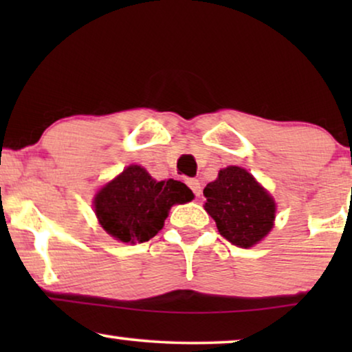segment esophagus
Here are the masks:
<instances>
[{
  "instance_id": "1",
  "label": "esophagus",
  "mask_w": 352,
  "mask_h": 352,
  "mask_svg": "<svg viewBox=\"0 0 352 352\" xmlns=\"http://www.w3.org/2000/svg\"><path fill=\"white\" fill-rule=\"evenodd\" d=\"M187 186L190 187V190L194 192V195H197V197L200 195L201 187H200V182H199V179H187Z\"/></svg>"
}]
</instances>
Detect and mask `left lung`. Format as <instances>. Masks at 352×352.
<instances>
[{
  "instance_id": "1",
  "label": "left lung",
  "mask_w": 352,
  "mask_h": 352,
  "mask_svg": "<svg viewBox=\"0 0 352 352\" xmlns=\"http://www.w3.org/2000/svg\"><path fill=\"white\" fill-rule=\"evenodd\" d=\"M204 195L205 210L232 245L253 247L272 229L276 204L243 168L221 170L218 179L206 184Z\"/></svg>"
}]
</instances>
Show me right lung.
Listing matches in <instances>:
<instances>
[{"label":"right lung","instance_id":"obj_1","mask_svg":"<svg viewBox=\"0 0 352 352\" xmlns=\"http://www.w3.org/2000/svg\"><path fill=\"white\" fill-rule=\"evenodd\" d=\"M194 194L184 182L155 181L138 165H131L102 187L94 199L99 223L124 243H142L163 228L175 204H186Z\"/></svg>","mask_w":352,"mask_h":352}]
</instances>
